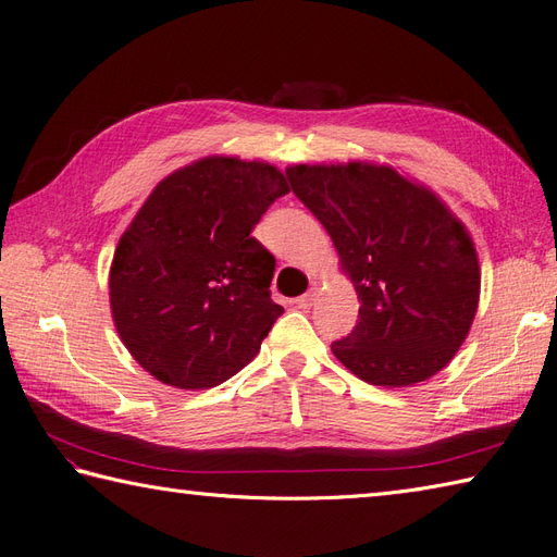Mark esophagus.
Segmentation results:
<instances>
[{
    "mask_svg": "<svg viewBox=\"0 0 557 557\" xmlns=\"http://www.w3.org/2000/svg\"><path fill=\"white\" fill-rule=\"evenodd\" d=\"M315 290H309V293H305V295H301V297H297L295 299V305L297 307H301V309H309V307H313L315 305Z\"/></svg>",
    "mask_w": 557,
    "mask_h": 557,
    "instance_id": "1",
    "label": "esophagus"
}]
</instances>
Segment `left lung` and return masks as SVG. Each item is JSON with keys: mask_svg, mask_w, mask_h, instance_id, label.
Listing matches in <instances>:
<instances>
[{"mask_svg": "<svg viewBox=\"0 0 557 557\" xmlns=\"http://www.w3.org/2000/svg\"><path fill=\"white\" fill-rule=\"evenodd\" d=\"M293 193L318 218L360 299L332 344L358 379L407 387L453 360L474 323L481 267L465 223L428 185L391 164H293Z\"/></svg>", "mask_w": 557, "mask_h": 557, "instance_id": "obj_1", "label": "left lung"}]
</instances>
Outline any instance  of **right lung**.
Returning a JSON list of instances; mask_svg holds the SVG:
<instances>
[{
    "label": "right lung",
    "instance_id": "add662e5",
    "mask_svg": "<svg viewBox=\"0 0 557 557\" xmlns=\"http://www.w3.org/2000/svg\"><path fill=\"white\" fill-rule=\"evenodd\" d=\"M290 193L278 166L207 156L162 178L115 246L117 336L150 376L207 391L244 369L283 313L276 260L250 230Z\"/></svg>",
    "mask_w": 557,
    "mask_h": 557
}]
</instances>
